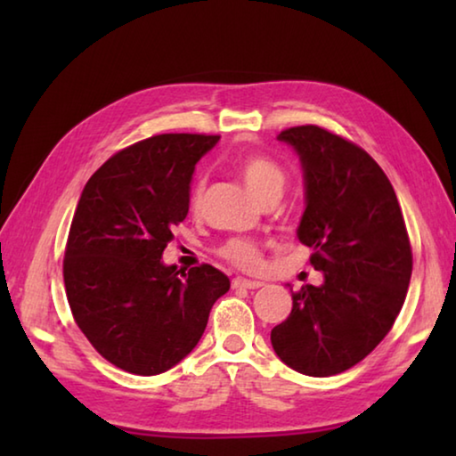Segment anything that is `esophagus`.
<instances>
[{"instance_id": "esophagus-1", "label": "esophagus", "mask_w": 456, "mask_h": 456, "mask_svg": "<svg viewBox=\"0 0 456 456\" xmlns=\"http://www.w3.org/2000/svg\"><path fill=\"white\" fill-rule=\"evenodd\" d=\"M261 285H264V281L245 280V277H235V280H233V288L235 289H239V288H243V289H257V288H261Z\"/></svg>"}]
</instances>
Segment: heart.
<instances>
[{
	"instance_id": "1",
	"label": "heart",
	"mask_w": 456,
	"mask_h": 456,
	"mask_svg": "<svg viewBox=\"0 0 456 456\" xmlns=\"http://www.w3.org/2000/svg\"><path fill=\"white\" fill-rule=\"evenodd\" d=\"M239 171H241L247 187L259 199H264L269 192H281L283 189L285 175L280 165L273 163L272 159L259 157V154H249V157L241 159ZM200 195H203V181H199L191 191V207L199 205ZM219 253L229 264L241 269H256L261 264L259 247L249 241V239H231V241L221 247Z\"/></svg>"
}]
</instances>
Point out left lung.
I'll return each instance as SVG.
<instances>
[{"instance_id":"obj_1","label":"left lung","mask_w":456,"mask_h":456,"mask_svg":"<svg viewBox=\"0 0 456 456\" xmlns=\"http://www.w3.org/2000/svg\"><path fill=\"white\" fill-rule=\"evenodd\" d=\"M277 141L302 163L297 239L312 247L323 283L291 293V314L272 330V346L296 372L334 376L364 360L403 310L411 241L396 192L366 151L314 125L283 130Z\"/></svg>"}]
</instances>
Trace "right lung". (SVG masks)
I'll use <instances>...</instances> for the list:
<instances>
[{
	"mask_svg": "<svg viewBox=\"0 0 456 456\" xmlns=\"http://www.w3.org/2000/svg\"><path fill=\"white\" fill-rule=\"evenodd\" d=\"M219 136L159 134L90 176L64 256L66 297L100 356L130 374L167 372L189 356L231 281L213 265L163 264L189 213L195 165Z\"/></svg>",
	"mask_w": 456,
	"mask_h": 456,
	"instance_id": "right-lung-1",
	"label": "right lung"
}]
</instances>
